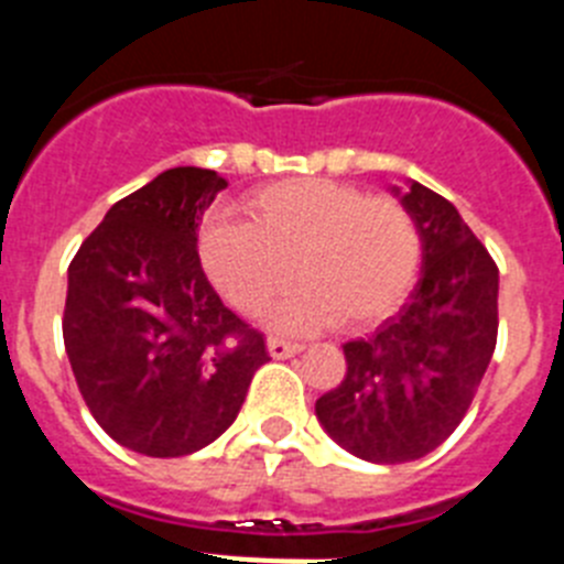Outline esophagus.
Here are the masks:
<instances>
[{
	"instance_id": "esophagus-1",
	"label": "esophagus",
	"mask_w": 564,
	"mask_h": 564,
	"mask_svg": "<svg viewBox=\"0 0 564 564\" xmlns=\"http://www.w3.org/2000/svg\"><path fill=\"white\" fill-rule=\"evenodd\" d=\"M302 350H305V344L285 341V338H271V341H268V352H271L273 358H291Z\"/></svg>"
}]
</instances>
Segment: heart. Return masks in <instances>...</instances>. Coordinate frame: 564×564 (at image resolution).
<instances>
[{"label": "heart", "mask_w": 564, "mask_h": 564, "mask_svg": "<svg viewBox=\"0 0 564 564\" xmlns=\"http://www.w3.org/2000/svg\"><path fill=\"white\" fill-rule=\"evenodd\" d=\"M251 223L212 220L200 257L231 305L259 313L302 276L271 311L276 330L338 325L361 330L390 316L415 285L423 259L417 220L392 197L347 183L293 177L248 197Z\"/></svg>", "instance_id": "obj_1"}]
</instances>
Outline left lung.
Here are the masks:
<instances>
[{"instance_id": "8db88e82", "label": "left lung", "mask_w": 564, "mask_h": 564, "mask_svg": "<svg viewBox=\"0 0 564 564\" xmlns=\"http://www.w3.org/2000/svg\"><path fill=\"white\" fill-rule=\"evenodd\" d=\"M392 192L421 228V279L370 338L344 344V381L316 401L327 435L370 463L437 449L471 406L497 344L495 259L446 197L415 181Z\"/></svg>"}]
</instances>
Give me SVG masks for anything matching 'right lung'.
<instances>
[{"label": "right lung", "instance_id": "right-lung-1", "mask_svg": "<svg viewBox=\"0 0 564 564\" xmlns=\"http://www.w3.org/2000/svg\"><path fill=\"white\" fill-rule=\"evenodd\" d=\"M228 183L177 166L115 203L67 271L64 347L89 412L147 457L203 449L237 421L265 338L223 305L197 228Z\"/></svg>", "mask_w": 564, "mask_h": 564}]
</instances>
